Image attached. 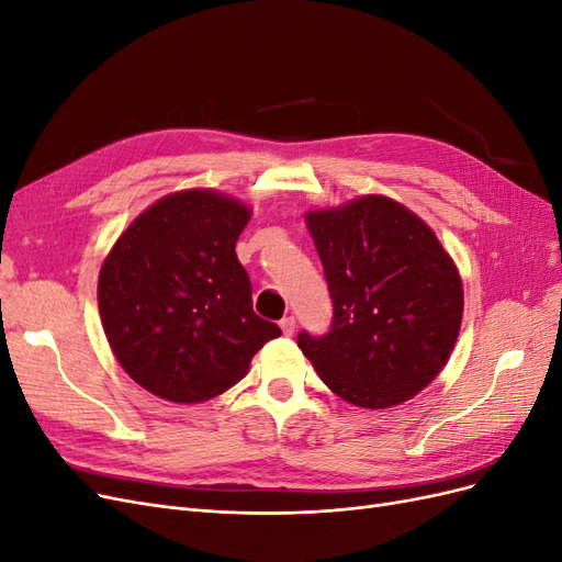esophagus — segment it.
Listing matches in <instances>:
<instances>
[{
	"mask_svg": "<svg viewBox=\"0 0 562 562\" xmlns=\"http://www.w3.org/2000/svg\"><path fill=\"white\" fill-rule=\"evenodd\" d=\"M295 328H297V321H295L293 316H285V318H281V330H283V335L291 337V335L295 333Z\"/></svg>",
	"mask_w": 562,
	"mask_h": 562,
	"instance_id": "1",
	"label": "esophagus"
}]
</instances>
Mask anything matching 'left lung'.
Segmentation results:
<instances>
[{"label":"left lung","instance_id":"left-lung-1","mask_svg":"<svg viewBox=\"0 0 562 562\" xmlns=\"http://www.w3.org/2000/svg\"><path fill=\"white\" fill-rule=\"evenodd\" d=\"M333 300L326 335L297 347L339 398L391 407L427 386L462 326V281L427 223L386 196L307 213Z\"/></svg>","mask_w":562,"mask_h":562}]
</instances>
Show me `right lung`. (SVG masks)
I'll return each instance as SVG.
<instances>
[{"label": "right lung", "mask_w": 562, "mask_h": 562, "mask_svg": "<svg viewBox=\"0 0 562 562\" xmlns=\"http://www.w3.org/2000/svg\"><path fill=\"white\" fill-rule=\"evenodd\" d=\"M250 211L211 190L164 196L119 236L98 310L116 361L151 394L201 403L239 382L277 323L252 312L236 239Z\"/></svg>", "instance_id": "right-lung-1"}]
</instances>
